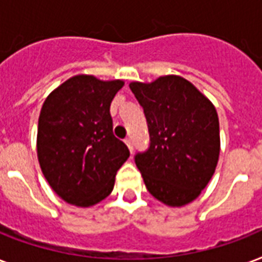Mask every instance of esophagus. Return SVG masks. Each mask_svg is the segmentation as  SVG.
<instances>
[{
    "instance_id": "34e87169",
    "label": "esophagus",
    "mask_w": 262,
    "mask_h": 262,
    "mask_svg": "<svg viewBox=\"0 0 262 262\" xmlns=\"http://www.w3.org/2000/svg\"><path fill=\"white\" fill-rule=\"evenodd\" d=\"M125 143H126L127 148H129V151H133V140L130 139V137H127V139H125Z\"/></svg>"
}]
</instances>
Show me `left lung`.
Segmentation results:
<instances>
[{"mask_svg": "<svg viewBox=\"0 0 262 262\" xmlns=\"http://www.w3.org/2000/svg\"><path fill=\"white\" fill-rule=\"evenodd\" d=\"M148 123L149 143L135 157L148 192L170 207L195 201L214 174L220 123L214 105L179 75L130 82Z\"/></svg>", "mask_w": 262, "mask_h": 262, "instance_id": "1", "label": "left lung"}]
</instances>
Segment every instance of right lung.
Masks as SVG:
<instances>
[{
  "mask_svg": "<svg viewBox=\"0 0 262 262\" xmlns=\"http://www.w3.org/2000/svg\"><path fill=\"white\" fill-rule=\"evenodd\" d=\"M123 81L75 75L43 101L38 119V162L64 202L89 207L114 188L129 149L113 133L110 105Z\"/></svg>",
  "mask_w": 262,
  "mask_h": 262,
  "instance_id": "obj_1",
  "label": "right lung"
}]
</instances>
